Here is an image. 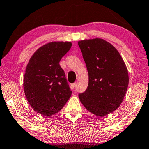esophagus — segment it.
<instances>
[{"mask_svg": "<svg viewBox=\"0 0 149 149\" xmlns=\"http://www.w3.org/2000/svg\"><path fill=\"white\" fill-rule=\"evenodd\" d=\"M75 86H76V83H74V84H72V85H71V87H72V89H74Z\"/></svg>", "mask_w": 149, "mask_h": 149, "instance_id": "34e87169", "label": "esophagus"}]
</instances>
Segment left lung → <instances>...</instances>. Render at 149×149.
Returning <instances> with one entry per match:
<instances>
[{"instance_id":"1","label":"left lung","mask_w":149,"mask_h":149,"mask_svg":"<svg viewBox=\"0 0 149 149\" xmlns=\"http://www.w3.org/2000/svg\"><path fill=\"white\" fill-rule=\"evenodd\" d=\"M88 72V86L79 94L86 109L103 117L121 104L129 85L127 66L117 49L105 40L78 41Z\"/></svg>"}]
</instances>
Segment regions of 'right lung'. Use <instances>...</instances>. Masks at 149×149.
Segmentation results:
<instances>
[{
  "mask_svg": "<svg viewBox=\"0 0 149 149\" xmlns=\"http://www.w3.org/2000/svg\"><path fill=\"white\" fill-rule=\"evenodd\" d=\"M71 42H51L30 58L24 77V91L29 105L44 116L62 109L72 95L60 61L72 47Z\"/></svg>",
  "mask_w": 149,
  "mask_h": 149,
  "instance_id": "obj_1",
  "label": "right lung"
}]
</instances>
